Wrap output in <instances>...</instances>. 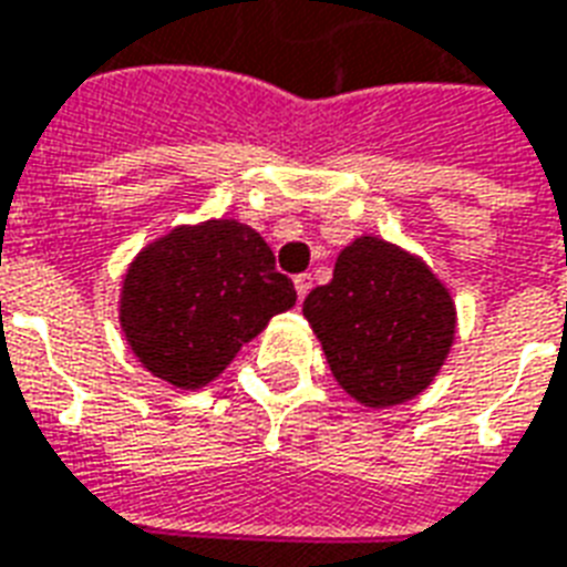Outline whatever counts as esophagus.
Wrapping results in <instances>:
<instances>
[{
	"label": "esophagus",
	"instance_id": "esophagus-1",
	"mask_svg": "<svg viewBox=\"0 0 567 567\" xmlns=\"http://www.w3.org/2000/svg\"><path fill=\"white\" fill-rule=\"evenodd\" d=\"M293 288H297V297H300V300H302L306 293L312 291V276L300 274V276H297V279H293Z\"/></svg>",
	"mask_w": 567,
	"mask_h": 567
}]
</instances>
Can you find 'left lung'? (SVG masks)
Returning a JSON list of instances; mask_svg holds the SVG:
<instances>
[{"label":"left lung","mask_w":567,"mask_h":567,"mask_svg":"<svg viewBox=\"0 0 567 567\" xmlns=\"http://www.w3.org/2000/svg\"><path fill=\"white\" fill-rule=\"evenodd\" d=\"M302 315L336 383L378 410L422 395L457 330L455 300L437 274L419 255L374 235L341 249L332 279L306 297Z\"/></svg>","instance_id":"left-lung-1"}]
</instances>
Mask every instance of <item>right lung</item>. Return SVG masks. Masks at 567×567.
Listing matches in <instances>:
<instances>
[{
  "instance_id": "add662e5",
  "label": "right lung",
  "mask_w": 567,
  "mask_h": 567,
  "mask_svg": "<svg viewBox=\"0 0 567 567\" xmlns=\"http://www.w3.org/2000/svg\"><path fill=\"white\" fill-rule=\"evenodd\" d=\"M293 302L265 237L237 219H207L172 228L130 261L118 321L154 378L202 389Z\"/></svg>"
}]
</instances>
